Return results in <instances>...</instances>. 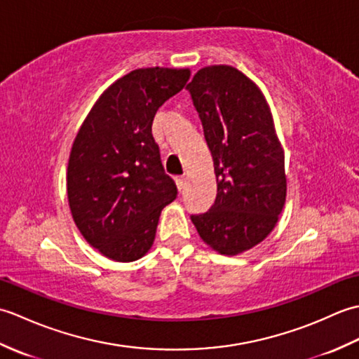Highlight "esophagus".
<instances>
[{
	"label": "esophagus",
	"mask_w": 359,
	"mask_h": 359,
	"mask_svg": "<svg viewBox=\"0 0 359 359\" xmlns=\"http://www.w3.org/2000/svg\"><path fill=\"white\" fill-rule=\"evenodd\" d=\"M175 184H177L179 189L182 191V189L185 188V184H187V179L184 177V175H179V177H175Z\"/></svg>",
	"instance_id": "esophagus-1"
}]
</instances>
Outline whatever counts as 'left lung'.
I'll list each match as a JSON object with an SVG mask.
<instances>
[{
    "mask_svg": "<svg viewBox=\"0 0 359 359\" xmlns=\"http://www.w3.org/2000/svg\"><path fill=\"white\" fill-rule=\"evenodd\" d=\"M187 89L217 179L212 207L191 220L212 250L239 255L271 233L284 208V149L261 89L236 67H203Z\"/></svg>",
    "mask_w": 359,
    "mask_h": 359,
    "instance_id": "obj_1",
    "label": "left lung"
}]
</instances>
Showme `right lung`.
<instances>
[{"label":"right lung","mask_w":359,"mask_h":359,"mask_svg":"<svg viewBox=\"0 0 359 359\" xmlns=\"http://www.w3.org/2000/svg\"><path fill=\"white\" fill-rule=\"evenodd\" d=\"M189 69L144 67L104 90L75 137L67 199L83 238L106 257L133 262L148 253L160 212L177 197L163 170L152 120L185 88Z\"/></svg>","instance_id":"add662e5"}]
</instances>
